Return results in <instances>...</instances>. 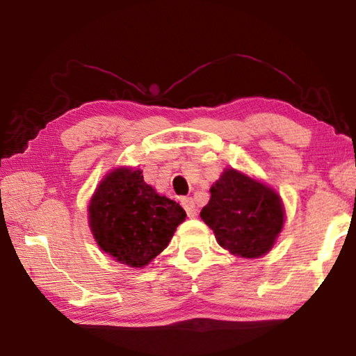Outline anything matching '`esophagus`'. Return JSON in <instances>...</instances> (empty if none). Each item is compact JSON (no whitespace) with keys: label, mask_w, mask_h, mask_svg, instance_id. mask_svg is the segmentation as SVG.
<instances>
[{"label":"esophagus","mask_w":356,"mask_h":356,"mask_svg":"<svg viewBox=\"0 0 356 356\" xmlns=\"http://www.w3.org/2000/svg\"><path fill=\"white\" fill-rule=\"evenodd\" d=\"M180 204H182V207L185 209L186 215H188L190 218H195V216L197 215V209H196L195 202H193L191 197H182V200H180Z\"/></svg>","instance_id":"1"}]
</instances>
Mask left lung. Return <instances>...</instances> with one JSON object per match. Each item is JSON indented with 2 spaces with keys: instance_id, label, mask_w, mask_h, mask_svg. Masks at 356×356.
<instances>
[{
  "instance_id": "left-lung-1",
  "label": "left lung",
  "mask_w": 356,
  "mask_h": 356,
  "mask_svg": "<svg viewBox=\"0 0 356 356\" xmlns=\"http://www.w3.org/2000/svg\"><path fill=\"white\" fill-rule=\"evenodd\" d=\"M201 218L231 254L256 259L273 248L284 226V204L272 186L226 168L210 188Z\"/></svg>"
}]
</instances>
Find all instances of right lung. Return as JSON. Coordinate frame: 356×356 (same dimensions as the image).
<instances>
[{
  "label": "right lung",
  "mask_w": 356,
  "mask_h": 356,
  "mask_svg": "<svg viewBox=\"0 0 356 356\" xmlns=\"http://www.w3.org/2000/svg\"><path fill=\"white\" fill-rule=\"evenodd\" d=\"M89 227L114 261L143 268L163 251L185 221V210L144 182L138 168H114L88 206Z\"/></svg>",
  "instance_id": "1"
}]
</instances>
